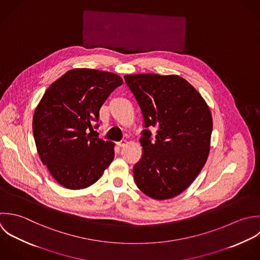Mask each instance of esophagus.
<instances>
[{
    "label": "esophagus",
    "mask_w": 260,
    "mask_h": 260,
    "mask_svg": "<svg viewBox=\"0 0 260 260\" xmlns=\"http://www.w3.org/2000/svg\"><path fill=\"white\" fill-rule=\"evenodd\" d=\"M126 144H127V142H126L125 140H122V141H120V142L117 143V146H118V147H124Z\"/></svg>",
    "instance_id": "esophagus-1"
}]
</instances>
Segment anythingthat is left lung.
<instances>
[{"instance_id":"1","label":"left lung","mask_w":260,"mask_h":260,"mask_svg":"<svg viewBox=\"0 0 260 260\" xmlns=\"http://www.w3.org/2000/svg\"><path fill=\"white\" fill-rule=\"evenodd\" d=\"M142 109L145 126L158 128L156 141L145 129L143 157L134 168L137 186L164 201L183 192L205 166L213 131L209 105L198 90L178 75H125Z\"/></svg>"}]
</instances>
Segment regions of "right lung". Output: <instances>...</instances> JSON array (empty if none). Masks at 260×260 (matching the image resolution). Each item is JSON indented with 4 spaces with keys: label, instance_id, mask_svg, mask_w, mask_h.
<instances>
[{
    "label": "right lung",
    "instance_id": "right-lung-1",
    "mask_svg": "<svg viewBox=\"0 0 260 260\" xmlns=\"http://www.w3.org/2000/svg\"><path fill=\"white\" fill-rule=\"evenodd\" d=\"M123 83L116 74L72 69L55 80L37 104L32 129L37 153L61 186H91L114 159L115 144L93 138L94 121L109 94Z\"/></svg>",
    "mask_w": 260,
    "mask_h": 260
}]
</instances>
